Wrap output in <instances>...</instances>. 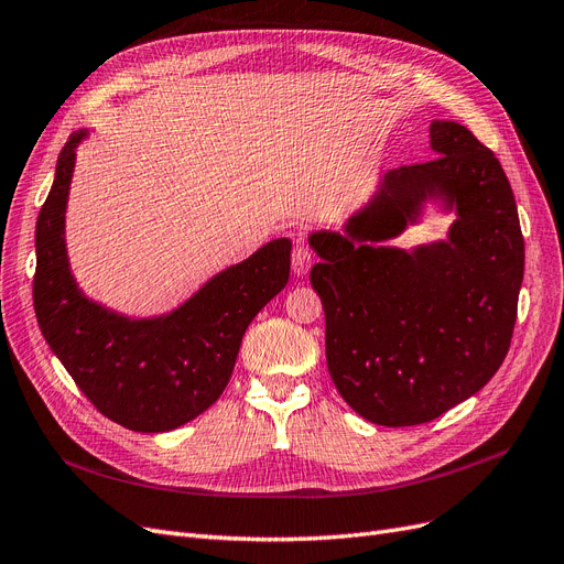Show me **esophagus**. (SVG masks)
<instances>
[{
    "label": "esophagus",
    "mask_w": 564,
    "mask_h": 564,
    "mask_svg": "<svg viewBox=\"0 0 564 564\" xmlns=\"http://www.w3.org/2000/svg\"><path fill=\"white\" fill-rule=\"evenodd\" d=\"M314 264V252L304 241H297L293 248V271L297 276H304Z\"/></svg>",
    "instance_id": "obj_1"
}]
</instances>
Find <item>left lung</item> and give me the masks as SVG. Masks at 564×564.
Wrapping results in <instances>:
<instances>
[{
	"instance_id": "1",
	"label": "left lung",
	"mask_w": 564,
	"mask_h": 564,
	"mask_svg": "<svg viewBox=\"0 0 564 564\" xmlns=\"http://www.w3.org/2000/svg\"><path fill=\"white\" fill-rule=\"evenodd\" d=\"M429 133L438 156L389 171L347 236L308 239L330 377L379 426L431 422L480 391L518 316L524 241L511 183L466 126L433 121ZM426 195L458 208L447 242L412 253L365 243L400 232Z\"/></svg>"
}]
</instances>
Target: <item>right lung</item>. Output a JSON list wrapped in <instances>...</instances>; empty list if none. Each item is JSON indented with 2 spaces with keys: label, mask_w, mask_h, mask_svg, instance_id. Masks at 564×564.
Segmentation results:
<instances>
[{
  "label": "right lung",
  "mask_w": 564,
  "mask_h": 564,
  "mask_svg": "<svg viewBox=\"0 0 564 564\" xmlns=\"http://www.w3.org/2000/svg\"><path fill=\"white\" fill-rule=\"evenodd\" d=\"M84 135L67 138L37 217L34 314L51 351L100 414L140 433L171 431L225 391L250 321L288 283L290 241H271L225 269L169 316L110 314L77 290L63 241L75 148Z\"/></svg>",
  "instance_id": "obj_1"
}]
</instances>
